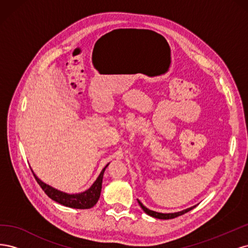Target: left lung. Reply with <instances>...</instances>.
Masks as SVG:
<instances>
[{
    "instance_id": "1",
    "label": "left lung",
    "mask_w": 248,
    "mask_h": 248,
    "mask_svg": "<svg viewBox=\"0 0 248 248\" xmlns=\"http://www.w3.org/2000/svg\"><path fill=\"white\" fill-rule=\"evenodd\" d=\"M138 202H139L140 206L141 207V209L144 210V211H145L148 215L154 217V218H158V219H172V218H175V217H178V216H180V215H183V214L187 213L188 211H190V210H192L194 207H197V205H196V206H192V207H190V208H188V209H185V210H182V211L175 212V213H159V212H155V211H152V210H150V209L146 208L144 205L141 204V202H140L139 200H138Z\"/></svg>"
}]
</instances>
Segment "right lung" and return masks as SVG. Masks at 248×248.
I'll return each mask as SVG.
<instances>
[{"label": "right lung", "instance_id": "add662e5", "mask_svg": "<svg viewBox=\"0 0 248 248\" xmlns=\"http://www.w3.org/2000/svg\"><path fill=\"white\" fill-rule=\"evenodd\" d=\"M108 166V163L106 167H104V169L101 170L98 178L96 179V181L93 183V185L90 187L89 189H87L84 192L76 193V194H69V193L60 191V190L54 188V187H51L44 182H42L41 180L34 174V171L33 170L32 171H33V175L36 179L37 183L40 185L43 191L46 192L48 196V198H50L51 200H54L55 202H59V204H61L66 207L76 208V209H90V208H92L94 205H96V202L99 200L101 188H102V178H103L104 170H106Z\"/></svg>", "mask_w": 248, "mask_h": 248}]
</instances>
